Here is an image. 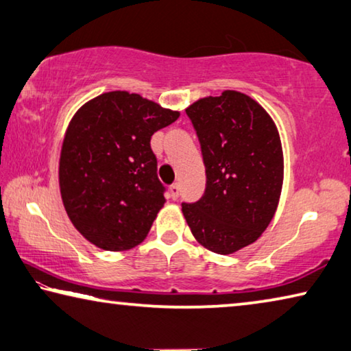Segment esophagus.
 Wrapping results in <instances>:
<instances>
[{"label":"esophagus","mask_w":351,"mask_h":351,"mask_svg":"<svg viewBox=\"0 0 351 351\" xmlns=\"http://www.w3.org/2000/svg\"><path fill=\"white\" fill-rule=\"evenodd\" d=\"M180 192H181V186L178 182H175L173 186H170V193H171V198H173V199L180 197Z\"/></svg>","instance_id":"obj_1"}]
</instances>
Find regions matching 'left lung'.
Segmentation results:
<instances>
[{
    "instance_id": "1",
    "label": "left lung",
    "mask_w": 351,
    "mask_h": 351,
    "mask_svg": "<svg viewBox=\"0 0 351 351\" xmlns=\"http://www.w3.org/2000/svg\"><path fill=\"white\" fill-rule=\"evenodd\" d=\"M206 165V192L182 215L201 246L229 255L252 245L274 218L283 186L276 122L257 100L226 90L186 108Z\"/></svg>"
}]
</instances>
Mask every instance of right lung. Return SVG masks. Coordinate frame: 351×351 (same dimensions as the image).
Listing matches in <instances>:
<instances>
[{
	"label": "right lung",
	"instance_id": "obj_1",
	"mask_svg": "<svg viewBox=\"0 0 351 351\" xmlns=\"http://www.w3.org/2000/svg\"><path fill=\"white\" fill-rule=\"evenodd\" d=\"M180 111L141 94L110 91L83 104L64 132L58 186L74 228L104 251H127L145 240L162 209L150 139Z\"/></svg>",
	"mask_w": 351,
	"mask_h": 351
}]
</instances>
